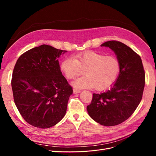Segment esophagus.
I'll use <instances>...</instances> for the list:
<instances>
[{
    "instance_id": "esophagus-1",
    "label": "esophagus",
    "mask_w": 156,
    "mask_h": 156,
    "mask_svg": "<svg viewBox=\"0 0 156 156\" xmlns=\"http://www.w3.org/2000/svg\"><path fill=\"white\" fill-rule=\"evenodd\" d=\"M73 92V94H79V93L81 92V90H79V89H77V88H74Z\"/></svg>"
}]
</instances>
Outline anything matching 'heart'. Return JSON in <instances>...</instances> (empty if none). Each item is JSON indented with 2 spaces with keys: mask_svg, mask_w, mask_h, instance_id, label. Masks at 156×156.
<instances>
[{
  "mask_svg": "<svg viewBox=\"0 0 156 156\" xmlns=\"http://www.w3.org/2000/svg\"><path fill=\"white\" fill-rule=\"evenodd\" d=\"M60 69L67 79H73L83 73L84 76L77 79L72 85L79 88H95L104 90L117 80L120 72V63L115 56H105L93 51H84L66 58Z\"/></svg>",
  "mask_w": 156,
  "mask_h": 156,
  "instance_id": "b5f03b06",
  "label": "heart"
}]
</instances>
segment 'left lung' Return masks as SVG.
Listing matches in <instances>:
<instances>
[{
  "mask_svg": "<svg viewBox=\"0 0 156 156\" xmlns=\"http://www.w3.org/2000/svg\"><path fill=\"white\" fill-rule=\"evenodd\" d=\"M115 52L120 63L116 82L104 92L93 94L87 107L89 116L105 126L119 125L128 119L138 107L145 84V73L140 56L129 47L118 41L101 45Z\"/></svg>",
  "mask_w": 156,
  "mask_h": 156,
  "instance_id": "obj_1",
  "label": "left lung"
}]
</instances>
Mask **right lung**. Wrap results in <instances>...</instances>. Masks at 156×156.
<instances>
[{
	"label": "right lung",
	"instance_id": "right-lung-1",
	"mask_svg": "<svg viewBox=\"0 0 156 156\" xmlns=\"http://www.w3.org/2000/svg\"><path fill=\"white\" fill-rule=\"evenodd\" d=\"M67 51L48 45L21 55L13 69V100L24 120L39 128L54 126L67 110L72 87L62 75L58 58Z\"/></svg>",
	"mask_w": 156,
	"mask_h": 156
}]
</instances>
